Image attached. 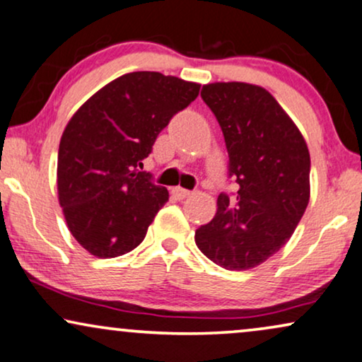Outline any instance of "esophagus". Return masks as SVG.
I'll use <instances>...</instances> for the list:
<instances>
[{
    "instance_id": "34e87169",
    "label": "esophagus",
    "mask_w": 362,
    "mask_h": 362,
    "mask_svg": "<svg viewBox=\"0 0 362 362\" xmlns=\"http://www.w3.org/2000/svg\"><path fill=\"white\" fill-rule=\"evenodd\" d=\"M172 195L175 197L177 200H184V199H187V197L190 195V192L185 190V189H182V187H175V189H172Z\"/></svg>"
}]
</instances>
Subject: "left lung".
<instances>
[{
	"label": "left lung",
	"instance_id": "8db88e82",
	"mask_svg": "<svg viewBox=\"0 0 362 362\" xmlns=\"http://www.w3.org/2000/svg\"><path fill=\"white\" fill-rule=\"evenodd\" d=\"M202 100L222 128L228 177L239 190L217 199V214L195 232L204 255L228 271L272 257L294 234L309 204L310 157L299 128L262 86L218 81Z\"/></svg>",
	"mask_w": 362,
	"mask_h": 362
}]
</instances>
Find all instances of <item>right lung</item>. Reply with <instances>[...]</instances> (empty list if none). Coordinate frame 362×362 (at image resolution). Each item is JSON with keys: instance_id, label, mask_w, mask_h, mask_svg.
<instances>
[{"instance_id": "obj_1", "label": "right lung", "mask_w": 362, "mask_h": 362, "mask_svg": "<svg viewBox=\"0 0 362 362\" xmlns=\"http://www.w3.org/2000/svg\"><path fill=\"white\" fill-rule=\"evenodd\" d=\"M200 85L158 71L110 81L68 122L58 148V200L76 242L98 259L134 250L168 200L140 172L160 132Z\"/></svg>"}]
</instances>
